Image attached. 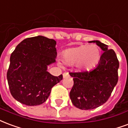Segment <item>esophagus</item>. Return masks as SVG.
Listing matches in <instances>:
<instances>
[{"label":"esophagus","instance_id":"1","mask_svg":"<svg viewBox=\"0 0 128 128\" xmlns=\"http://www.w3.org/2000/svg\"><path fill=\"white\" fill-rule=\"evenodd\" d=\"M68 76H69V74L68 72H64L63 73V78H66V77H68Z\"/></svg>","mask_w":128,"mask_h":128}]
</instances>
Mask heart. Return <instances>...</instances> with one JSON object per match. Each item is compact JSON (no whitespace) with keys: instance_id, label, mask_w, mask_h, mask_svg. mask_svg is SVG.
I'll return each instance as SVG.
<instances>
[{"instance_id":"heart-1","label":"heart","mask_w":128,"mask_h":128,"mask_svg":"<svg viewBox=\"0 0 128 128\" xmlns=\"http://www.w3.org/2000/svg\"><path fill=\"white\" fill-rule=\"evenodd\" d=\"M101 51L96 45H83L64 50L62 54V61L66 66L75 64L81 71L90 70L98 64ZM60 65V64H59Z\"/></svg>"}]
</instances>
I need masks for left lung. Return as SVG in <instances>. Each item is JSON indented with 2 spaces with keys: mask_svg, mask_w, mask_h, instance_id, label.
Listing matches in <instances>:
<instances>
[{
  "mask_svg": "<svg viewBox=\"0 0 128 128\" xmlns=\"http://www.w3.org/2000/svg\"><path fill=\"white\" fill-rule=\"evenodd\" d=\"M102 50L100 62L90 72H70L74 85L70 92L72 104L81 110L94 109L109 98L118 81L120 63L115 52L99 40H92Z\"/></svg>",
  "mask_w": 128,
  "mask_h": 128,
  "instance_id": "left-lung-1",
  "label": "left lung"
}]
</instances>
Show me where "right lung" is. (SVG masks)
I'll list each match as a JSON object with an SVG mask.
<instances>
[{"label":"right lung","instance_id":"obj_1","mask_svg":"<svg viewBox=\"0 0 128 128\" xmlns=\"http://www.w3.org/2000/svg\"><path fill=\"white\" fill-rule=\"evenodd\" d=\"M56 41L37 36L26 38L10 57L6 74L12 96L23 104L37 106L50 96L52 88L62 80L52 75L47 67L56 62Z\"/></svg>","mask_w":128,"mask_h":128}]
</instances>
